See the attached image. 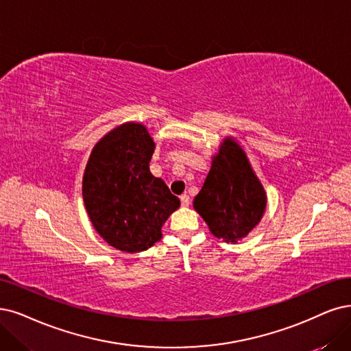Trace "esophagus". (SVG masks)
Listing matches in <instances>:
<instances>
[{
  "instance_id": "obj_1",
  "label": "esophagus",
  "mask_w": 351,
  "mask_h": 351,
  "mask_svg": "<svg viewBox=\"0 0 351 351\" xmlns=\"http://www.w3.org/2000/svg\"><path fill=\"white\" fill-rule=\"evenodd\" d=\"M180 204H182V206H188L191 204L189 195H186V193H184V195H180Z\"/></svg>"
}]
</instances>
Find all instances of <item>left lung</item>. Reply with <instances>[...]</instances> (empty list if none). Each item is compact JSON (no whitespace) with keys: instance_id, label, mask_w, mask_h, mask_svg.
Wrapping results in <instances>:
<instances>
[{"instance_id":"obj_1","label":"left lung","mask_w":351,"mask_h":351,"mask_svg":"<svg viewBox=\"0 0 351 351\" xmlns=\"http://www.w3.org/2000/svg\"><path fill=\"white\" fill-rule=\"evenodd\" d=\"M266 204V191L247 154L234 137L227 136L213 156L210 172L193 199V210L214 237L236 244L261 223Z\"/></svg>"}]
</instances>
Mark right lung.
<instances>
[{
    "mask_svg": "<svg viewBox=\"0 0 351 351\" xmlns=\"http://www.w3.org/2000/svg\"><path fill=\"white\" fill-rule=\"evenodd\" d=\"M156 143L145 124L128 121L94 146L82 178V197L95 231L111 247L145 252L180 201L150 173Z\"/></svg>",
    "mask_w": 351,
    "mask_h": 351,
    "instance_id": "1",
    "label": "right lung"
}]
</instances>
